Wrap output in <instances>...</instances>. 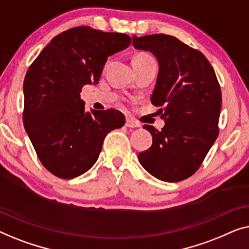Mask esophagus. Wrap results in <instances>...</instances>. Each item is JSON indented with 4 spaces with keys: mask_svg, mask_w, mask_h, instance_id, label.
I'll use <instances>...</instances> for the list:
<instances>
[{
    "mask_svg": "<svg viewBox=\"0 0 249 249\" xmlns=\"http://www.w3.org/2000/svg\"><path fill=\"white\" fill-rule=\"evenodd\" d=\"M125 126L129 128H136V127H140L141 125H140L138 122H135L134 120H133V118H126Z\"/></svg>",
    "mask_w": 249,
    "mask_h": 249,
    "instance_id": "1",
    "label": "esophagus"
}]
</instances>
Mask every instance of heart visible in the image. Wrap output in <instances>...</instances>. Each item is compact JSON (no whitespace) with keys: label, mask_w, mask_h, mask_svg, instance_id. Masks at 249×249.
<instances>
[{"label":"heart","mask_w":249,"mask_h":249,"mask_svg":"<svg viewBox=\"0 0 249 249\" xmlns=\"http://www.w3.org/2000/svg\"><path fill=\"white\" fill-rule=\"evenodd\" d=\"M145 56H149V55H146V54H138V55H135L134 57H133V59H136V58H141V57H145Z\"/></svg>","instance_id":"1"}]
</instances>
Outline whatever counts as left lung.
<instances>
[{
    "mask_svg": "<svg viewBox=\"0 0 249 249\" xmlns=\"http://www.w3.org/2000/svg\"><path fill=\"white\" fill-rule=\"evenodd\" d=\"M133 39L136 50L151 52L159 73L151 103L166 124L161 131L144 125L152 145L139 153L142 167L160 180L176 183L196 173L218 138L221 89L201 52L164 34Z\"/></svg>",
    "mask_w": 249,
    "mask_h": 249,
    "instance_id": "8db88e82",
    "label": "left lung"
}]
</instances>
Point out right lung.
Instances as JSON below:
<instances>
[{
    "instance_id": "add662e5",
    "label": "right lung",
    "mask_w": 249,
    "mask_h": 249,
    "mask_svg": "<svg viewBox=\"0 0 249 249\" xmlns=\"http://www.w3.org/2000/svg\"><path fill=\"white\" fill-rule=\"evenodd\" d=\"M131 37L88 26L55 36L28 69L23 81V125L40 162L63 179L88 171L104 140L125 124L120 110L85 111L82 87L99 81L108 56Z\"/></svg>"
}]
</instances>
